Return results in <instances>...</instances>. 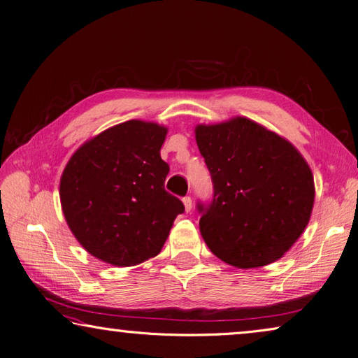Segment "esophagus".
Segmentation results:
<instances>
[{
  "label": "esophagus",
  "instance_id": "esophagus-1",
  "mask_svg": "<svg viewBox=\"0 0 358 358\" xmlns=\"http://www.w3.org/2000/svg\"><path fill=\"white\" fill-rule=\"evenodd\" d=\"M182 204H185L186 212H190V209H192V198L185 196V198H182Z\"/></svg>",
  "mask_w": 358,
  "mask_h": 358
}]
</instances>
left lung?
Segmentation results:
<instances>
[{"mask_svg":"<svg viewBox=\"0 0 358 358\" xmlns=\"http://www.w3.org/2000/svg\"><path fill=\"white\" fill-rule=\"evenodd\" d=\"M195 137L213 182L212 201L196 203L207 247L238 268L278 261L311 217L308 163L289 141L245 117L198 124Z\"/></svg>","mask_w":358,"mask_h":358,"instance_id":"obj_1","label":"left lung"}]
</instances>
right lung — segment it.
Here are the masks:
<instances>
[{"instance_id": "right-lung-1", "label": "right lung", "mask_w": 358, "mask_h": 358, "mask_svg": "<svg viewBox=\"0 0 358 358\" xmlns=\"http://www.w3.org/2000/svg\"><path fill=\"white\" fill-rule=\"evenodd\" d=\"M166 129L128 120L88 140L61 177L64 217L80 245L103 262L129 267L160 253L185 206L164 189Z\"/></svg>"}]
</instances>
